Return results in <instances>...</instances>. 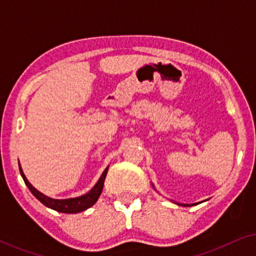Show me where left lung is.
I'll return each instance as SVG.
<instances>
[{
  "label": "left lung",
  "instance_id": "1",
  "mask_svg": "<svg viewBox=\"0 0 256 256\" xmlns=\"http://www.w3.org/2000/svg\"><path fill=\"white\" fill-rule=\"evenodd\" d=\"M183 206H191V205H183Z\"/></svg>",
  "mask_w": 256,
  "mask_h": 256
}]
</instances>
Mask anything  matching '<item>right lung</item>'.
<instances>
[{
  "label": "right lung",
  "mask_w": 256,
  "mask_h": 256,
  "mask_svg": "<svg viewBox=\"0 0 256 256\" xmlns=\"http://www.w3.org/2000/svg\"><path fill=\"white\" fill-rule=\"evenodd\" d=\"M107 171H108V168L104 169L102 174H101L100 180H98V183L96 185H94L92 190L87 192L86 194L80 196V197H76V198H70V199H52L50 197H48V196L40 194V191L36 190V188L29 183V180H28L26 177L24 176L22 168L20 166V172L22 174L24 183H26V186L29 188L31 194H32L34 197L42 202V204H44L45 206H48V208L54 210V211H58L62 213H79L82 211H85V210L90 208V206L96 204V200L100 197L101 192H102L104 178H106Z\"/></svg>",
  "instance_id": "add662e5"
}]
</instances>
